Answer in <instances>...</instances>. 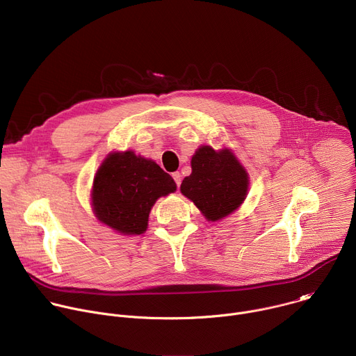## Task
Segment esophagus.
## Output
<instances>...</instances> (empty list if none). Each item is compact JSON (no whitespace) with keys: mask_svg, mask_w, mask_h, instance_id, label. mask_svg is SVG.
I'll return each mask as SVG.
<instances>
[{"mask_svg":"<svg viewBox=\"0 0 356 356\" xmlns=\"http://www.w3.org/2000/svg\"><path fill=\"white\" fill-rule=\"evenodd\" d=\"M172 176H173V179H175V181H176L177 187H180V183H181V175H180L179 172H175Z\"/></svg>","mask_w":356,"mask_h":356,"instance_id":"1","label":"esophagus"}]
</instances>
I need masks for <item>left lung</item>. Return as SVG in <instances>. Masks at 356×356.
<instances>
[{"mask_svg": "<svg viewBox=\"0 0 356 356\" xmlns=\"http://www.w3.org/2000/svg\"><path fill=\"white\" fill-rule=\"evenodd\" d=\"M248 186V173L229 149L200 146L191 158V175L184 177L180 191L209 221H218L242 204Z\"/></svg>", "mask_w": 356, "mask_h": 356, "instance_id": "obj_1", "label": "left lung"}]
</instances>
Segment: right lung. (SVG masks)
<instances>
[{
    "mask_svg": "<svg viewBox=\"0 0 356 356\" xmlns=\"http://www.w3.org/2000/svg\"><path fill=\"white\" fill-rule=\"evenodd\" d=\"M176 183L154 161L132 150L113 152L98 168L91 191L95 217L122 235H140L147 228L156 200L176 191Z\"/></svg>",
    "mask_w": 356,
    "mask_h": 356,
    "instance_id": "add662e5",
    "label": "right lung"
}]
</instances>
